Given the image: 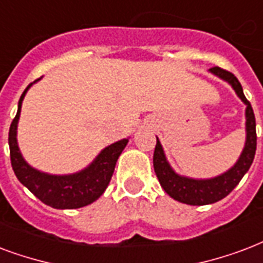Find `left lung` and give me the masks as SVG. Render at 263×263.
I'll return each instance as SVG.
<instances>
[{"label":"left lung","mask_w":263,"mask_h":263,"mask_svg":"<svg viewBox=\"0 0 263 263\" xmlns=\"http://www.w3.org/2000/svg\"><path fill=\"white\" fill-rule=\"evenodd\" d=\"M212 74L216 77L225 80L226 83L232 85L237 96L246 103V145L238 157L237 163L230 168L229 171L211 179H192L186 176L178 175L171 165L168 164L163 146L157 139L153 154V167L154 172L158 178L160 185L170 194L174 200L179 203L189 204V205H205L219 201L226 197L232 190L238 185L246 172L250 170L256 150V129H255V116L251 107V103L244 96L243 87L234 74L220 67L210 69Z\"/></svg>","instance_id":"1"}]
</instances>
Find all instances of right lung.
Returning a JSON list of instances; mask_svg holds the SVG:
<instances>
[{
  "mask_svg": "<svg viewBox=\"0 0 263 263\" xmlns=\"http://www.w3.org/2000/svg\"><path fill=\"white\" fill-rule=\"evenodd\" d=\"M31 85L33 84H30L20 96L17 113L9 128L8 143H9L13 172L22 185H25L35 197L40 198L44 204H47L49 207L58 208V210H73V208L85 207L88 204L96 201L109 186L116 163L120 154L123 153L124 147L127 146L128 139L118 140L113 145L105 147L87 168L76 174L49 175L45 172L37 171L35 168L30 167L25 161V158L22 157L17 140H16V129H17L22 102H23L26 92Z\"/></svg>",
  "mask_w": 263,
  "mask_h": 263,
  "instance_id": "obj_1",
  "label": "right lung"
}]
</instances>
